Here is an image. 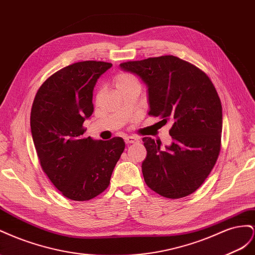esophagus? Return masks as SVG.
<instances>
[{
    "mask_svg": "<svg viewBox=\"0 0 255 255\" xmlns=\"http://www.w3.org/2000/svg\"><path fill=\"white\" fill-rule=\"evenodd\" d=\"M137 141H139V139H137V137H135V136H126L125 137V143L127 145L131 144V143H135Z\"/></svg>",
    "mask_w": 255,
    "mask_h": 255,
    "instance_id": "obj_1",
    "label": "esophagus"
}]
</instances>
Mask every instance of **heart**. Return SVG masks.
Instances as JSON below:
<instances>
[{"mask_svg": "<svg viewBox=\"0 0 255 255\" xmlns=\"http://www.w3.org/2000/svg\"><path fill=\"white\" fill-rule=\"evenodd\" d=\"M115 86L116 89L120 90L121 87H124L126 85H129L131 83H134L136 82V80L133 76L131 75H128V74H120L115 77Z\"/></svg>", "mask_w": 255, "mask_h": 255, "instance_id": "heart-1", "label": "heart"}]
</instances>
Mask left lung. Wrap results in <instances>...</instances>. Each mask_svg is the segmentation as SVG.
Listing matches in <instances>:
<instances>
[{
	"label": "left lung",
	"mask_w": 255,
	"mask_h": 255,
	"mask_svg": "<svg viewBox=\"0 0 255 255\" xmlns=\"http://www.w3.org/2000/svg\"><path fill=\"white\" fill-rule=\"evenodd\" d=\"M120 68L146 86L148 115L173 124L172 143L163 149L161 141L143 137L145 183L168 199L193 193L220 152L222 107L214 84L202 70L173 55L122 63Z\"/></svg>",
	"instance_id": "8db88e82"
}]
</instances>
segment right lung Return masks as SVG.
<instances>
[{
  "instance_id": "right-lung-1",
  "label": "right lung",
  "mask_w": 255,
  "mask_h": 255,
  "mask_svg": "<svg viewBox=\"0 0 255 255\" xmlns=\"http://www.w3.org/2000/svg\"><path fill=\"white\" fill-rule=\"evenodd\" d=\"M111 63L71 64L48 78L36 94L31 132L40 165L63 195L89 201L110 184L125 142L83 137V123L93 114V91Z\"/></svg>"
}]
</instances>
